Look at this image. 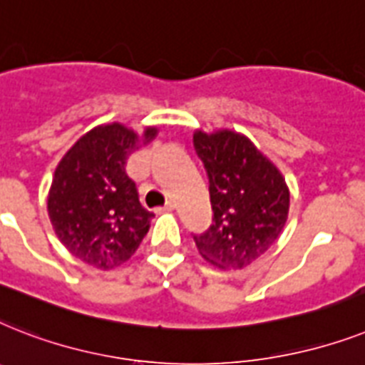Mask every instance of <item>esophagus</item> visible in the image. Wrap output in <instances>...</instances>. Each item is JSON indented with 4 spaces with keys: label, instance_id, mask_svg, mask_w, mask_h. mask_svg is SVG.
I'll return each instance as SVG.
<instances>
[{
    "label": "esophagus",
    "instance_id": "esophagus-1",
    "mask_svg": "<svg viewBox=\"0 0 365 365\" xmlns=\"http://www.w3.org/2000/svg\"><path fill=\"white\" fill-rule=\"evenodd\" d=\"M175 209V201H165V205L164 207H158V209H156V211L158 212H164V211H173Z\"/></svg>",
    "mask_w": 365,
    "mask_h": 365
}]
</instances>
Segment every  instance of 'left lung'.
I'll list each match as a JSON object with an SVG mask.
<instances>
[{"mask_svg": "<svg viewBox=\"0 0 365 365\" xmlns=\"http://www.w3.org/2000/svg\"><path fill=\"white\" fill-rule=\"evenodd\" d=\"M209 179L212 224L194 235L200 255L222 269H241L281 235L290 194L281 171L249 137L220 130L194 133Z\"/></svg>", "mask_w": 365, "mask_h": 365, "instance_id": "8db88e82", "label": "left lung"}]
</instances>
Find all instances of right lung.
Here are the masks:
<instances>
[{
  "label": "right lung",
  "instance_id": "add662e5",
  "mask_svg": "<svg viewBox=\"0 0 365 365\" xmlns=\"http://www.w3.org/2000/svg\"><path fill=\"white\" fill-rule=\"evenodd\" d=\"M143 135L118 122L83 135L54 171L48 192V217L58 239L73 256L98 269L124 264L150 228L153 212L139 201L126 173L130 154L156 135Z\"/></svg>",
  "mask_w": 365,
  "mask_h": 365
}]
</instances>
